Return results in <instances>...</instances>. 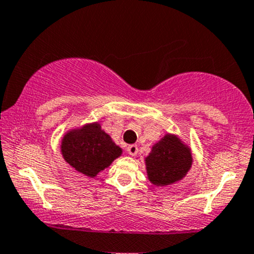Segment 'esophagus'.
<instances>
[{
	"mask_svg": "<svg viewBox=\"0 0 254 254\" xmlns=\"http://www.w3.org/2000/svg\"><path fill=\"white\" fill-rule=\"evenodd\" d=\"M127 153L130 154V156H137V152H138V148L136 145H130L127 146Z\"/></svg>",
	"mask_w": 254,
	"mask_h": 254,
	"instance_id": "obj_1",
	"label": "esophagus"
}]
</instances>
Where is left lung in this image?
Listing matches in <instances>:
<instances>
[{
    "instance_id": "1",
    "label": "left lung",
    "mask_w": 254,
    "mask_h": 254,
    "mask_svg": "<svg viewBox=\"0 0 254 254\" xmlns=\"http://www.w3.org/2000/svg\"><path fill=\"white\" fill-rule=\"evenodd\" d=\"M146 169L153 185L165 186L181 180L192 165L191 149L175 135L167 134L146 157Z\"/></svg>"
}]
</instances>
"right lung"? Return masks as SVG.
Masks as SVG:
<instances>
[{
    "label": "right lung",
    "mask_w": 254,
    "mask_h": 254,
    "mask_svg": "<svg viewBox=\"0 0 254 254\" xmlns=\"http://www.w3.org/2000/svg\"><path fill=\"white\" fill-rule=\"evenodd\" d=\"M61 151L64 161L90 178H95L122 154V148L101 129L98 123L66 132Z\"/></svg>",
    "instance_id": "add662e5"
}]
</instances>
